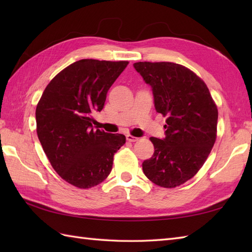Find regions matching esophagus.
Returning a JSON list of instances; mask_svg holds the SVG:
<instances>
[{
	"label": "esophagus",
	"instance_id": "esophagus-1",
	"mask_svg": "<svg viewBox=\"0 0 252 252\" xmlns=\"http://www.w3.org/2000/svg\"><path fill=\"white\" fill-rule=\"evenodd\" d=\"M126 137V141H129V142H136V141L138 140L137 137L132 136V135H130V134H127Z\"/></svg>",
	"mask_w": 252,
	"mask_h": 252
}]
</instances>
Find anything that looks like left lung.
<instances>
[{
  "label": "left lung",
  "mask_w": 252,
  "mask_h": 252,
  "mask_svg": "<svg viewBox=\"0 0 252 252\" xmlns=\"http://www.w3.org/2000/svg\"><path fill=\"white\" fill-rule=\"evenodd\" d=\"M151 85L156 111L167 117L163 138L151 137L155 152L143 172L153 183L172 189L205 163L217 138L218 108L206 83L186 67L161 62L135 63Z\"/></svg>",
  "instance_id": "obj_1"
}]
</instances>
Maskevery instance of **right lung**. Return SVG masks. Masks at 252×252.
Instances as JSON below:
<instances>
[{
	"label": "right lung",
	"instance_id": "add662e5",
	"mask_svg": "<svg viewBox=\"0 0 252 252\" xmlns=\"http://www.w3.org/2000/svg\"><path fill=\"white\" fill-rule=\"evenodd\" d=\"M129 62L80 60L45 88L35 110L36 133L52 167L79 189L101 183L112 169L123 134L92 126V114L104 108L109 88Z\"/></svg>",
	"mask_w": 252,
	"mask_h": 252
}]
</instances>
